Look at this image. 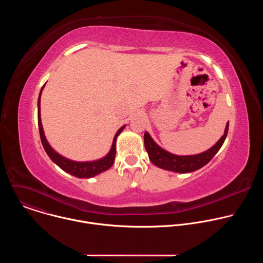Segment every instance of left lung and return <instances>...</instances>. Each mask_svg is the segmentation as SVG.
Here are the masks:
<instances>
[{
    "label": "left lung",
    "mask_w": 263,
    "mask_h": 263,
    "mask_svg": "<svg viewBox=\"0 0 263 263\" xmlns=\"http://www.w3.org/2000/svg\"><path fill=\"white\" fill-rule=\"evenodd\" d=\"M228 129L229 122L227 123L226 128H224L223 135L219 138V140H217V142L213 146L208 148L207 151L196 155L181 156L170 153L166 149L158 145L146 131L144 132L143 136L144 147L148 154L149 160H151V162L155 164L157 167L180 174L192 173L206 165L214 157V155L218 152V149L221 147L224 139L227 137Z\"/></svg>",
    "instance_id": "left-lung-1"
}]
</instances>
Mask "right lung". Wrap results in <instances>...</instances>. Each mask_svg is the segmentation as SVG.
I'll return each mask as SVG.
<instances>
[{
	"mask_svg": "<svg viewBox=\"0 0 263 263\" xmlns=\"http://www.w3.org/2000/svg\"><path fill=\"white\" fill-rule=\"evenodd\" d=\"M45 85L41 89V92H40V96H39V102H37V109H39V114H37V117H39V129H40V134H41V140H42V143L44 145L45 151L48 154V156L50 157V159L55 164H57L61 170H63L64 172L68 173L69 175L74 176L77 178H92V177L109 170L112 166V164L115 163V159H116L117 138L121 134V132L125 129L126 125H124L123 127H121L118 130V132L115 135L114 141H112V145H111L110 151L104 157H102L100 159H97V160H92V161H73V160H70V159L60 155L59 153H57L55 149L51 146V144L49 143V141L46 138L44 128H43V124H42V118H41V97H42V92L45 88Z\"/></svg>",
	"mask_w": 263,
	"mask_h": 263,
	"instance_id": "add662e5",
	"label": "right lung"
}]
</instances>
